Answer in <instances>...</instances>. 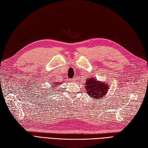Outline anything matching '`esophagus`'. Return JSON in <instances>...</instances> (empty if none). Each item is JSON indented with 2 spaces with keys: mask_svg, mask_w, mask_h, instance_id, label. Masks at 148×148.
<instances>
[{
  "mask_svg": "<svg viewBox=\"0 0 148 148\" xmlns=\"http://www.w3.org/2000/svg\"><path fill=\"white\" fill-rule=\"evenodd\" d=\"M70 81L72 82H75V79H71Z\"/></svg>",
  "mask_w": 148,
  "mask_h": 148,
  "instance_id": "esophagus-1",
  "label": "esophagus"
}]
</instances>
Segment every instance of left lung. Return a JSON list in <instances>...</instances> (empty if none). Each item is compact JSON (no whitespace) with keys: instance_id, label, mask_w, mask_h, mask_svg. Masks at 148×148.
I'll list each match as a JSON object with an SVG mask.
<instances>
[{"instance_id":"8db88e82","label":"left lung","mask_w":148,"mask_h":148,"mask_svg":"<svg viewBox=\"0 0 148 148\" xmlns=\"http://www.w3.org/2000/svg\"><path fill=\"white\" fill-rule=\"evenodd\" d=\"M86 92L94 99H101L108 92L109 85L94 78H88L85 82Z\"/></svg>"}]
</instances>
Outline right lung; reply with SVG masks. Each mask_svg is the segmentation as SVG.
<instances>
[{
    "label": "right lung",
    "mask_w": 148,
    "mask_h": 148,
    "mask_svg": "<svg viewBox=\"0 0 148 148\" xmlns=\"http://www.w3.org/2000/svg\"><path fill=\"white\" fill-rule=\"evenodd\" d=\"M52 86H51V88H53V87L52 86H54V87H56V86H58V85H59V84H58V82H54V83H52ZM52 85V84H51ZM56 88H54V89H55Z\"/></svg>",
    "instance_id": "obj_1"
}]
</instances>
